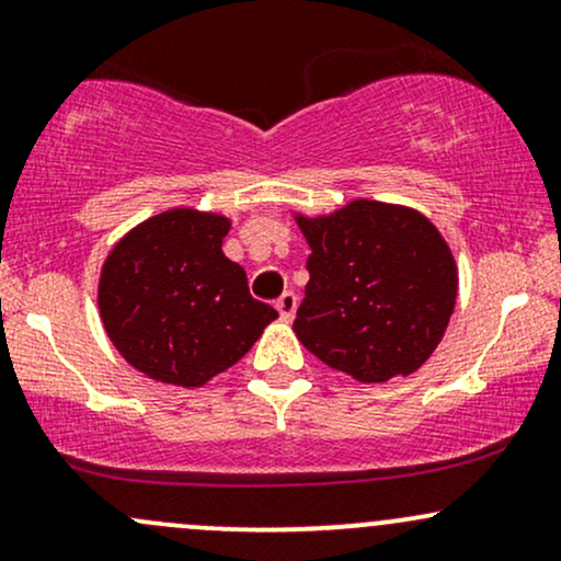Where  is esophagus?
Here are the masks:
<instances>
[{
    "instance_id": "obj_1",
    "label": "esophagus",
    "mask_w": 561,
    "mask_h": 561,
    "mask_svg": "<svg viewBox=\"0 0 561 561\" xmlns=\"http://www.w3.org/2000/svg\"><path fill=\"white\" fill-rule=\"evenodd\" d=\"M276 311H279V317L285 321H293L295 311H298V298H295V293H285L279 300H276Z\"/></svg>"
}]
</instances>
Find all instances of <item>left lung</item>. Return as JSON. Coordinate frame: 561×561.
I'll use <instances>...</instances> for the list:
<instances>
[{
	"label": "left lung",
	"instance_id": "1",
	"mask_svg": "<svg viewBox=\"0 0 561 561\" xmlns=\"http://www.w3.org/2000/svg\"><path fill=\"white\" fill-rule=\"evenodd\" d=\"M298 218L311 255L293 330L313 356L358 382H388L427 362L454 313L456 261L422 214L353 199Z\"/></svg>",
	"mask_w": 561,
	"mask_h": 561
}]
</instances>
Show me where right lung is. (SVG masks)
I'll return each instance as SVG.
<instances>
[{"label": "right lung", "instance_id": "obj_1", "mask_svg": "<svg viewBox=\"0 0 561 561\" xmlns=\"http://www.w3.org/2000/svg\"><path fill=\"white\" fill-rule=\"evenodd\" d=\"M229 218L173 208L141 221L107 255L100 317L141 375L199 388L234 366L279 313L255 300L240 263L224 255Z\"/></svg>", "mask_w": 561, "mask_h": 561}]
</instances>
